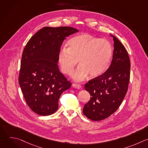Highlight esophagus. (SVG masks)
<instances>
[{"label": "esophagus", "instance_id": "obj_1", "mask_svg": "<svg viewBox=\"0 0 148 148\" xmlns=\"http://www.w3.org/2000/svg\"><path fill=\"white\" fill-rule=\"evenodd\" d=\"M73 87L75 88H77V89H81L82 88L81 86L79 85V84H73Z\"/></svg>", "mask_w": 148, "mask_h": 148}]
</instances>
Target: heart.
<instances>
[{
  "label": "heart",
  "mask_w": 148,
  "mask_h": 148,
  "mask_svg": "<svg viewBox=\"0 0 148 148\" xmlns=\"http://www.w3.org/2000/svg\"><path fill=\"white\" fill-rule=\"evenodd\" d=\"M67 45L60 49L58 61L62 73L71 75L79 60L80 65L72 76L74 80L81 81L88 74L99 76L108 69L113 53L108 40L82 33L71 38Z\"/></svg>",
  "instance_id": "b5f03b06"
}]
</instances>
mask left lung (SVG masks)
<instances>
[{
  "label": "left lung",
  "instance_id": "8db88e82",
  "mask_svg": "<svg viewBox=\"0 0 148 148\" xmlns=\"http://www.w3.org/2000/svg\"><path fill=\"white\" fill-rule=\"evenodd\" d=\"M111 36L114 49L110 67L103 74L90 80L84 87L91 98L84 105L82 112L94 121L107 118L118 110L127 92L130 79L128 52L116 37Z\"/></svg>",
  "mask_w": 148,
  "mask_h": 148
}]
</instances>
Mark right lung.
Wrapping results in <instances>:
<instances>
[{
  "label": "right lung",
  "instance_id": "right-lung-1",
  "mask_svg": "<svg viewBox=\"0 0 148 148\" xmlns=\"http://www.w3.org/2000/svg\"><path fill=\"white\" fill-rule=\"evenodd\" d=\"M71 27H45L29 40L22 54L19 85L29 108L46 116L58 108L61 94L71 83L60 71L58 54L66 37L78 32Z\"/></svg>",
  "mask_w": 148,
  "mask_h": 148
}]
</instances>
